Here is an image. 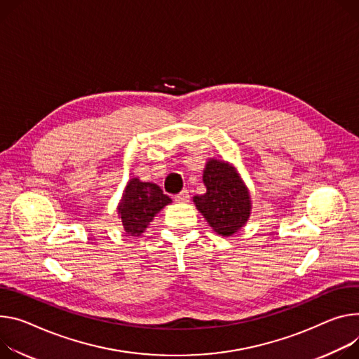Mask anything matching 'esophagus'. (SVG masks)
Listing matches in <instances>:
<instances>
[{"label": "esophagus", "mask_w": 359, "mask_h": 359, "mask_svg": "<svg viewBox=\"0 0 359 359\" xmlns=\"http://www.w3.org/2000/svg\"><path fill=\"white\" fill-rule=\"evenodd\" d=\"M176 201L177 202H180V203H186V202H189L190 201V193H189V190H182L179 194H176Z\"/></svg>", "instance_id": "34e87169"}]
</instances>
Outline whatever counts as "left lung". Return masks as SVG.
Wrapping results in <instances>:
<instances>
[{
	"label": "left lung",
	"instance_id": "8db88e82",
	"mask_svg": "<svg viewBox=\"0 0 359 359\" xmlns=\"http://www.w3.org/2000/svg\"><path fill=\"white\" fill-rule=\"evenodd\" d=\"M206 193L193 202L212 229L222 236H231L248 222L250 215L249 193L235 169L219 160L208 161L203 172Z\"/></svg>",
	"mask_w": 359,
	"mask_h": 359
}]
</instances>
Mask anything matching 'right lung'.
I'll return each mask as SVG.
<instances>
[{
    "mask_svg": "<svg viewBox=\"0 0 359 359\" xmlns=\"http://www.w3.org/2000/svg\"><path fill=\"white\" fill-rule=\"evenodd\" d=\"M170 202L172 199L157 184L144 183L139 179L130 180L118 206V215L127 235H142L154 215Z\"/></svg>",
    "mask_w": 359,
    "mask_h": 359,
    "instance_id": "obj_1",
    "label": "right lung"
}]
</instances>
